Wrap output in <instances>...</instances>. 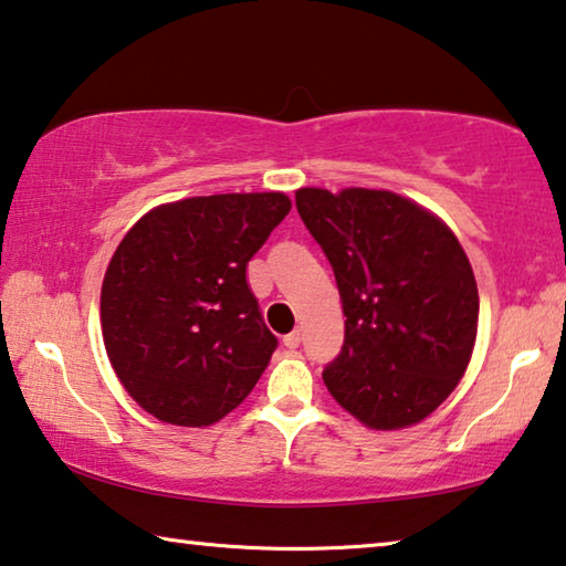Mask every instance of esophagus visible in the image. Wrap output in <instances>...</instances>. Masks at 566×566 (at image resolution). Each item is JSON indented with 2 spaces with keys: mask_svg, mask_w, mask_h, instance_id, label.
I'll use <instances>...</instances> for the list:
<instances>
[{
  "mask_svg": "<svg viewBox=\"0 0 566 566\" xmlns=\"http://www.w3.org/2000/svg\"><path fill=\"white\" fill-rule=\"evenodd\" d=\"M284 347L286 349H294V347H300V343H302V332L300 329H294V332H290V335H284Z\"/></svg>",
  "mask_w": 566,
  "mask_h": 566,
  "instance_id": "34e87169",
  "label": "esophagus"
}]
</instances>
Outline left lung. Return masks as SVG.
<instances>
[{"label":"left lung","instance_id":"1","mask_svg":"<svg viewBox=\"0 0 566 566\" xmlns=\"http://www.w3.org/2000/svg\"><path fill=\"white\" fill-rule=\"evenodd\" d=\"M297 211L329 259L345 343L322 380L375 430L428 418L469 367L479 290L459 239L416 201L373 188H300Z\"/></svg>","mask_w":566,"mask_h":566}]
</instances>
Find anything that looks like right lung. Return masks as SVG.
<instances>
[{
  "label": "right lung",
  "mask_w": 566,
  "mask_h": 566,
  "mask_svg": "<svg viewBox=\"0 0 566 566\" xmlns=\"http://www.w3.org/2000/svg\"><path fill=\"white\" fill-rule=\"evenodd\" d=\"M290 209L274 191L193 196L156 206L123 237L103 280V343L154 418L211 426L262 378L276 337L247 264Z\"/></svg>",
  "instance_id": "1"
}]
</instances>
